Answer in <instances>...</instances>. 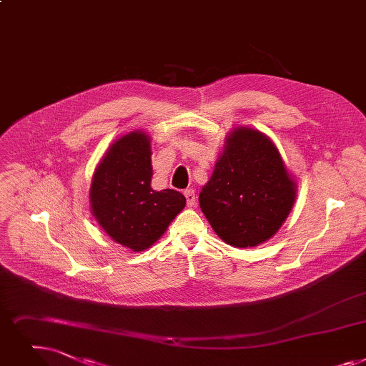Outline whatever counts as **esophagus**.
I'll return each mask as SVG.
<instances>
[{
    "mask_svg": "<svg viewBox=\"0 0 366 366\" xmlns=\"http://www.w3.org/2000/svg\"><path fill=\"white\" fill-rule=\"evenodd\" d=\"M184 196H185V200H187L188 206H194L196 204V193H194V189H192V188L185 189Z\"/></svg>",
    "mask_w": 366,
    "mask_h": 366,
    "instance_id": "obj_1",
    "label": "esophagus"
}]
</instances>
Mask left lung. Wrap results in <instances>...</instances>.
Returning <instances> with one entry per match:
<instances>
[{
    "mask_svg": "<svg viewBox=\"0 0 366 366\" xmlns=\"http://www.w3.org/2000/svg\"><path fill=\"white\" fill-rule=\"evenodd\" d=\"M295 197V184L272 142L241 127L229 136L199 203L222 241L247 248L278 232Z\"/></svg>",
    "mask_w": 366,
    "mask_h": 366,
    "instance_id": "obj_1",
    "label": "left lung"
}]
</instances>
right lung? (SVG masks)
<instances>
[{
    "label": "right lung",
    "mask_w": 366,
    "mask_h": 366,
    "mask_svg": "<svg viewBox=\"0 0 366 366\" xmlns=\"http://www.w3.org/2000/svg\"><path fill=\"white\" fill-rule=\"evenodd\" d=\"M151 140L142 132L110 147L91 184V209L112 239L133 251L149 248L185 206L177 189L151 188Z\"/></svg>",
    "instance_id": "1"
}]
</instances>
